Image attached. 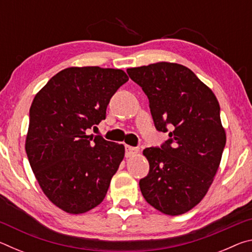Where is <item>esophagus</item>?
Masks as SVG:
<instances>
[{
  "mask_svg": "<svg viewBox=\"0 0 252 252\" xmlns=\"http://www.w3.org/2000/svg\"><path fill=\"white\" fill-rule=\"evenodd\" d=\"M138 153H139L138 148H133V147H130V146L126 147V158L133 157L135 155H138Z\"/></svg>",
  "mask_w": 252,
  "mask_h": 252,
  "instance_id": "34e87169",
  "label": "esophagus"
}]
</instances>
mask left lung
<instances>
[{"label":"left lung","instance_id":"left-lung-1","mask_svg":"<svg viewBox=\"0 0 252 252\" xmlns=\"http://www.w3.org/2000/svg\"><path fill=\"white\" fill-rule=\"evenodd\" d=\"M149 99L158 131L168 132L160 148H147L150 164L139 186L146 201L169 216L201 201L218 171L225 146L215 93L187 66L170 62L126 70Z\"/></svg>","mask_w":252,"mask_h":252}]
</instances>
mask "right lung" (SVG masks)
I'll list each match as a JSON object with an SVG mask.
<instances>
[{
  "label": "right lung",
  "instance_id": "1",
  "mask_svg": "<svg viewBox=\"0 0 252 252\" xmlns=\"http://www.w3.org/2000/svg\"><path fill=\"white\" fill-rule=\"evenodd\" d=\"M127 80L119 69L72 66L34 97L25 151L42 191L63 211L87 212L108 192L125 146L87 131L104 120L110 99Z\"/></svg>",
  "mask_w": 252,
  "mask_h": 252
}]
</instances>
